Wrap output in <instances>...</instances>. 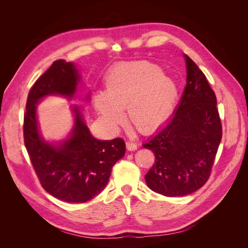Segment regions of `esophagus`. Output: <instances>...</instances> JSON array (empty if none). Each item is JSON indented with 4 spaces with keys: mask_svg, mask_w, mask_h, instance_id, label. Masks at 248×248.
<instances>
[{
    "mask_svg": "<svg viewBox=\"0 0 248 248\" xmlns=\"http://www.w3.org/2000/svg\"><path fill=\"white\" fill-rule=\"evenodd\" d=\"M125 146L128 151H135L138 149V145L135 144V142H133V141H126Z\"/></svg>",
    "mask_w": 248,
    "mask_h": 248,
    "instance_id": "1",
    "label": "esophagus"
}]
</instances>
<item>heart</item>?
Wrapping results in <instances>:
<instances>
[{
    "label": "heart",
    "instance_id": "b5f03b06",
    "mask_svg": "<svg viewBox=\"0 0 248 248\" xmlns=\"http://www.w3.org/2000/svg\"><path fill=\"white\" fill-rule=\"evenodd\" d=\"M106 93L94 95V108L101 120L111 128L124 121L126 108L132 124L149 134L172 114L178 95L173 79L149 62L121 63L107 75Z\"/></svg>",
    "mask_w": 248,
    "mask_h": 248
}]
</instances>
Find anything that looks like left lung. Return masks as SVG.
<instances>
[{"mask_svg":"<svg viewBox=\"0 0 248 248\" xmlns=\"http://www.w3.org/2000/svg\"><path fill=\"white\" fill-rule=\"evenodd\" d=\"M187 84L174 116L144 148L155 155L146 174L148 187L167 197L199 190L211 174L222 138L213 89L195 62L184 55Z\"/></svg>","mask_w":248,"mask_h":248,"instance_id":"obj_1","label":"left lung"}]
</instances>
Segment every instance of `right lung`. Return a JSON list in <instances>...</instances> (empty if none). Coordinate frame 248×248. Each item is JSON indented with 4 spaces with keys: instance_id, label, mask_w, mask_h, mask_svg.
I'll use <instances>...</instances> for the list:
<instances>
[{
    "instance_id": "add662e5",
    "label": "right lung",
    "mask_w": 248,
    "mask_h": 248,
    "mask_svg": "<svg viewBox=\"0 0 248 248\" xmlns=\"http://www.w3.org/2000/svg\"><path fill=\"white\" fill-rule=\"evenodd\" d=\"M79 78L73 63L54 61L30 90L23 125L25 147L41 186L53 197L69 203H84L99 194L108 184L113 165L125 153L121 138L99 140L91 136L77 107L73 108L75 124L68 140L55 146L39 134V101L54 94L71 98Z\"/></svg>"
}]
</instances>
